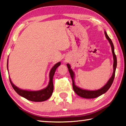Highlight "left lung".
Listing matches in <instances>:
<instances>
[{
	"mask_svg": "<svg viewBox=\"0 0 126 126\" xmlns=\"http://www.w3.org/2000/svg\"><path fill=\"white\" fill-rule=\"evenodd\" d=\"M105 36H106V39L109 41V42L110 43V45L111 46V48H112V51L113 53V72L112 76H111L109 81H107V83L105 85L101 87V89L97 90H94V91H91V90H84L80 88L78 86H77L75 85V74L74 71H72V70L71 69V66L69 64H67L66 65L68 66V68L69 70V73L71 76V77L72 80V87L73 89H74L75 92L76 93L77 95L79 96H81V97L86 99H91V98H95L98 97V96L102 95L104 93H106L109 89L110 88V87L112 85V84L113 82L114 79L115 77V70L116 68L117 65V60L116 57L114 52V47L113 43L112 41V40H110L109 36H108V35L106 33V31H105Z\"/></svg>",
	"mask_w": 126,
	"mask_h": 126,
	"instance_id": "1",
	"label": "left lung"
}]
</instances>
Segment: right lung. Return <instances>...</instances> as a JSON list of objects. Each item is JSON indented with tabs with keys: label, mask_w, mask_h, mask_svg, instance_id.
I'll use <instances>...</instances> for the list:
<instances>
[{
	"label": "right lung",
	"mask_w": 126,
	"mask_h": 126,
	"mask_svg": "<svg viewBox=\"0 0 126 126\" xmlns=\"http://www.w3.org/2000/svg\"><path fill=\"white\" fill-rule=\"evenodd\" d=\"M61 65V62H59L56 64H55L54 66L51 68L50 71L49 73V78L50 80L48 84V85L47 86L46 88L42 90L39 91H28L20 89L18 87H16L15 85H14L11 81L10 77V81L12 86L13 87V89L16 91V92L22 97L26 98L28 100L35 101V102H41L47 100L51 96L52 92L54 90V84L52 79H53V77L55 74V71L58 66ZM7 68L8 70V60L7 63Z\"/></svg>",
	"instance_id": "right-lung-1"
}]
</instances>
